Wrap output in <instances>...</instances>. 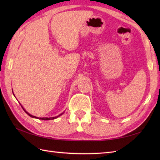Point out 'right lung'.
Returning a JSON list of instances; mask_svg holds the SVG:
<instances>
[{"label":"right lung","mask_w":160,"mask_h":160,"mask_svg":"<svg viewBox=\"0 0 160 160\" xmlns=\"http://www.w3.org/2000/svg\"><path fill=\"white\" fill-rule=\"evenodd\" d=\"M22 107V106H21ZM22 108H23V110L25 111V113L28 114V115H29L30 117H32V118H37V119H40V120H53V119H56V118H58L59 116H60V115H62L64 113H62L61 114H60V115H58V116H56V117H52V118H37V117H36V116H33V115H31V114H29L28 112H27L25 109H24V108L22 107Z\"/></svg>","instance_id":"1"}]
</instances>
